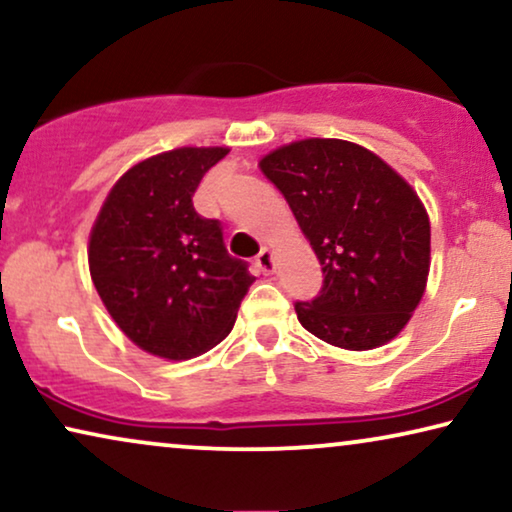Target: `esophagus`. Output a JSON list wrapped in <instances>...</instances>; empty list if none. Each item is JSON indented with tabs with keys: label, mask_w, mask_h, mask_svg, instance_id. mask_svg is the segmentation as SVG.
<instances>
[{
	"label": "esophagus",
	"mask_w": 512,
	"mask_h": 512,
	"mask_svg": "<svg viewBox=\"0 0 512 512\" xmlns=\"http://www.w3.org/2000/svg\"><path fill=\"white\" fill-rule=\"evenodd\" d=\"M256 265L263 275H272V272H275V254H272L268 247L261 249V254L256 256Z\"/></svg>",
	"instance_id": "esophagus-1"
}]
</instances>
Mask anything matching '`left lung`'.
<instances>
[{
    "label": "left lung",
    "mask_w": 512,
    "mask_h": 512,
    "mask_svg": "<svg viewBox=\"0 0 512 512\" xmlns=\"http://www.w3.org/2000/svg\"><path fill=\"white\" fill-rule=\"evenodd\" d=\"M261 170L289 202L324 272L298 321L342 349L380 347L424 296L431 226L401 174L359 144L303 139L268 153Z\"/></svg>",
    "instance_id": "8db88e82"
}]
</instances>
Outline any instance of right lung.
<instances>
[{
  "instance_id": "add662e5",
  "label": "right lung",
  "mask_w": 512,
  "mask_h": 512,
  "mask_svg": "<svg viewBox=\"0 0 512 512\" xmlns=\"http://www.w3.org/2000/svg\"><path fill=\"white\" fill-rule=\"evenodd\" d=\"M223 146H184L130 167L90 233V277L118 328L144 352L184 361L233 331L256 277L223 244L193 193Z\"/></svg>"
}]
</instances>
